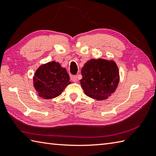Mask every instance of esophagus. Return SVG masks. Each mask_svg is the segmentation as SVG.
<instances>
[{"mask_svg":"<svg viewBox=\"0 0 156 156\" xmlns=\"http://www.w3.org/2000/svg\"><path fill=\"white\" fill-rule=\"evenodd\" d=\"M71 80L72 82H78V76H71Z\"/></svg>","mask_w":156,"mask_h":156,"instance_id":"1","label":"esophagus"}]
</instances>
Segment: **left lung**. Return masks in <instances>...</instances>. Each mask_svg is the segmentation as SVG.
I'll use <instances>...</instances> for the list:
<instances>
[{
  "instance_id": "8db88e82",
  "label": "left lung",
  "mask_w": 156,
  "mask_h": 156,
  "mask_svg": "<svg viewBox=\"0 0 156 156\" xmlns=\"http://www.w3.org/2000/svg\"><path fill=\"white\" fill-rule=\"evenodd\" d=\"M81 73L80 84L85 94L97 101L111 97L120 80L119 68L112 59L92 58L85 63Z\"/></svg>"
}]
</instances>
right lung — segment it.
I'll use <instances>...</instances> for the list:
<instances>
[{
    "label": "right lung",
    "instance_id": "1",
    "mask_svg": "<svg viewBox=\"0 0 156 156\" xmlns=\"http://www.w3.org/2000/svg\"><path fill=\"white\" fill-rule=\"evenodd\" d=\"M33 80L39 97L47 100L58 97L65 88L71 84L66 69L55 61L39 66L35 71Z\"/></svg>",
    "mask_w": 156,
    "mask_h": 156
}]
</instances>
